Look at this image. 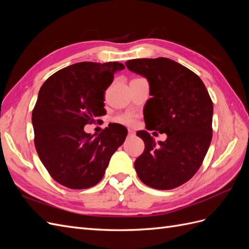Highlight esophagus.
Masks as SVG:
<instances>
[{"mask_svg":"<svg viewBox=\"0 0 249 249\" xmlns=\"http://www.w3.org/2000/svg\"><path fill=\"white\" fill-rule=\"evenodd\" d=\"M127 132H129V136H130V137H131V136H134V135H135V132H134L133 130H129Z\"/></svg>","mask_w":249,"mask_h":249,"instance_id":"obj_1","label":"esophagus"}]
</instances>
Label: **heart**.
I'll return each instance as SVG.
<instances>
[{
    "instance_id": "1",
    "label": "heart",
    "mask_w": 249,
    "mask_h": 249,
    "mask_svg": "<svg viewBox=\"0 0 249 249\" xmlns=\"http://www.w3.org/2000/svg\"><path fill=\"white\" fill-rule=\"evenodd\" d=\"M116 122L125 125H134L137 122V115L134 113H124L116 117Z\"/></svg>"
}]
</instances>
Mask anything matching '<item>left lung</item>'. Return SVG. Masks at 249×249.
Segmentation results:
<instances>
[{
  "mask_svg": "<svg viewBox=\"0 0 249 249\" xmlns=\"http://www.w3.org/2000/svg\"><path fill=\"white\" fill-rule=\"evenodd\" d=\"M127 70L149 83L147 130L167 134L156 143L146 131L137 132L144 152L134 163L141 182L169 190L188 182L205 159L212 140L213 103L196 73L168 58L133 59Z\"/></svg>",
  "mask_w": 249,
  "mask_h": 249,
  "instance_id": "1",
  "label": "left lung"
}]
</instances>
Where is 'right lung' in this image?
Instances as JSON below:
<instances>
[{
  "mask_svg": "<svg viewBox=\"0 0 249 249\" xmlns=\"http://www.w3.org/2000/svg\"><path fill=\"white\" fill-rule=\"evenodd\" d=\"M124 69L119 62H80L52 74L40 87L32 112L34 144L60 185L71 189L95 186L124 143L127 134L124 125L108 126L97 136L84 131L106 113L105 91L114 73Z\"/></svg>",
  "mask_w": 249,
  "mask_h": 249,
  "instance_id": "add662e5",
  "label": "right lung"
}]
</instances>
